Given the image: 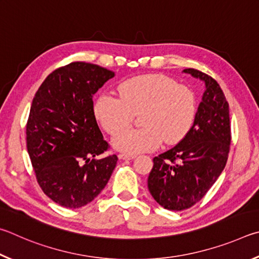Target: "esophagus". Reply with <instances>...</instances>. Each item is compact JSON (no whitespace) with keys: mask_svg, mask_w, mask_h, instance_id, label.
<instances>
[{"mask_svg":"<svg viewBox=\"0 0 259 259\" xmlns=\"http://www.w3.org/2000/svg\"><path fill=\"white\" fill-rule=\"evenodd\" d=\"M119 159H122V160H132L135 158V156H131V155H125V153H120L119 156Z\"/></svg>","mask_w":259,"mask_h":259,"instance_id":"esophagus-1","label":"esophagus"}]
</instances>
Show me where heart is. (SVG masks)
Returning <instances> with one entry per match:
<instances>
[{"mask_svg": "<svg viewBox=\"0 0 259 259\" xmlns=\"http://www.w3.org/2000/svg\"><path fill=\"white\" fill-rule=\"evenodd\" d=\"M119 98L103 93L94 104V113L109 134L128 125L134 114L142 112L140 129L123 130L115 135L116 150L138 155L165 144L182 141L191 130L197 113L194 93L171 77L142 75L118 86Z\"/></svg>", "mask_w": 259, "mask_h": 259, "instance_id": "obj_1", "label": "heart"}]
</instances>
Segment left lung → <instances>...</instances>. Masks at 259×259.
I'll return each mask as SVG.
<instances>
[{
    "label": "left lung",
    "mask_w": 259,
    "mask_h": 259,
    "mask_svg": "<svg viewBox=\"0 0 259 259\" xmlns=\"http://www.w3.org/2000/svg\"><path fill=\"white\" fill-rule=\"evenodd\" d=\"M205 81L194 122L182 141L153 158L148 189L168 210H184L200 201L223 171L231 144L229 103L219 83L193 68L183 70Z\"/></svg>",
    "instance_id": "8db88e82"
}]
</instances>
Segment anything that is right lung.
<instances>
[{
    "instance_id": "right-lung-1",
    "label": "right lung",
    "mask_w": 259,
    "mask_h": 259,
    "mask_svg": "<svg viewBox=\"0 0 259 259\" xmlns=\"http://www.w3.org/2000/svg\"><path fill=\"white\" fill-rule=\"evenodd\" d=\"M113 76L93 63L71 62L52 71L31 102L27 150L40 189L62 207L88 205L116 167V155L95 158L108 143L93 109V95Z\"/></svg>"
}]
</instances>
